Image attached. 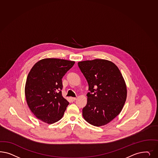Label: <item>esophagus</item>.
Listing matches in <instances>:
<instances>
[{"label": "esophagus", "mask_w": 158, "mask_h": 158, "mask_svg": "<svg viewBox=\"0 0 158 158\" xmlns=\"http://www.w3.org/2000/svg\"><path fill=\"white\" fill-rule=\"evenodd\" d=\"M70 99L71 101V102H74V101L76 100V98H73V97H70Z\"/></svg>", "instance_id": "obj_1"}]
</instances>
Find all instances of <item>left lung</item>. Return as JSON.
<instances>
[{"mask_svg":"<svg viewBox=\"0 0 158 158\" xmlns=\"http://www.w3.org/2000/svg\"><path fill=\"white\" fill-rule=\"evenodd\" d=\"M87 80L90 92L82 116L100 127L110 122L121 112L127 98V87L120 71L112 61L94 59L78 63Z\"/></svg>","mask_w":158,"mask_h":158,"instance_id":"8db88e82","label":"left lung"}]
</instances>
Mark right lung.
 Returning <instances> with one entry per match:
<instances>
[{
	"mask_svg": "<svg viewBox=\"0 0 158 158\" xmlns=\"http://www.w3.org/2000/svg\"><path fill=\"white\" fill-rule=\"evenodd\" d=\"M75 61L46 58L36 62L26 80L25 95L31 111L43 122L53 124L63 116L69 102L61 94V78Z\"/></svg>",
	"mask_w": 158,
	"mask_h": 158,
	"instance_id": "right-lung-1",
	"label": "right lung"
}]
</instances>
